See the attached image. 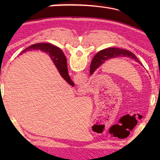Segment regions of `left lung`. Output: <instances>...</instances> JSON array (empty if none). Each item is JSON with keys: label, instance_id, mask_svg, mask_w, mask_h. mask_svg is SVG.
I'll return each instance as SVG.
<instances>
[{"label": "left lung", "instance_id": "left-lung-1", "mask_svg": "<svg viewBox=\"0 0 160 160\" xmlns=\"http://www.w3.org/2000/svg\"><path fill=\"white\" fill-rule=\"evenodd\" d=\"M60 52H62V50H60ZM120 57H127L129 58L135 60L136 62H139L140 64L142 63L139 61L138 58L135 56L132 52H129L128 50L119 49V48H115V47H111V48H107L103 50L100 51L98 52L96 56H94L92 62H93V67H91L90 69V73L92 74L96 69H98V67H100L104 62L107 60L113 59V58H117ZM91 62V63H92Z\"/></svg>", "mask_w": 160, "mask_h": 160}]
</instances>
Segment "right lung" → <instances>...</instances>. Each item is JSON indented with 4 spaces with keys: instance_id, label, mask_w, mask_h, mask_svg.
Returning <instances> with one entry per match:
<instances>
[{
    "instance_id": "1",
    "label": "right lung",
    "mask_w": 160,
    "mask_h": 160,
    "mask_svg": "<svg viewBox=\"0 0 160 160\" xmlns=\"http://www.w3.org/2000/svg\"><path fill=\"white\" fill-rule=\"evenodd\" d=\"M32 50H40L41 52L48 54L53 60L54 64L57 67L60 76L70 85L73 87L74 86V82H73V81L71 80L69 73H68L67 59L65 56L64 55L63 52H60V48L49 43H37L24 49L22 52H20V55H21L25 52H28V51Z\"/></svg>"
}]
</instances>
